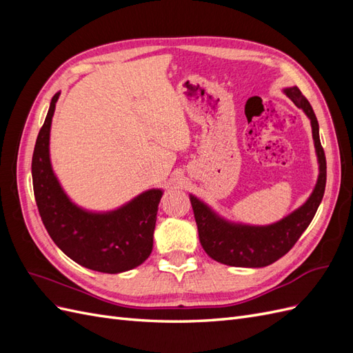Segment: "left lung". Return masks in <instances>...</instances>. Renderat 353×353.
Segmentation results:
<instances>
[{
  "instance_id": "1",
  "label": "left lung",
  "mask_w": 353,
  "mask_h": 353,
  "mask_svg": "<svg viewBox=\"0 0 353 353\" xmlns=\"http://www.w3.org/2000/svg\"><path fill=\"white\" fill-rule=\"evenodd\" d=\"M284 92L299 109L311 119L312 137L319 163V176L311 197L303 206L284 219L266 227L241 225L219 218L205 203L190 196L199 230L201 248L212 259L230 266L241 268H262L271 265L290 250L301 239L303 231L314 219L323 200L327 181V162L324 148L319 141V126L312 105L297 87L285 88Z\"/></svg>"
}]
</instances>
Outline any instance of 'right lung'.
Instances as JSON below:
<instances>
[{"mask_svg":"<svg viewBox=\"0 0 353 353\" xmlns=\"http://www.w3.org/2000/svg\"><path fill=\"white\" fill-rule=\"evenodd\" d=\"M59 95L51 99L32 156L34 194L42 223L59 249L85 268L105 274L130 271L152 253L162 190H148L108 213H92L73 205L50 162V128Z\"/></svg>","mask_w":353,"mask_h":353,"instance_id":"right-lung-1","label":"right lung"}]
</instances>
